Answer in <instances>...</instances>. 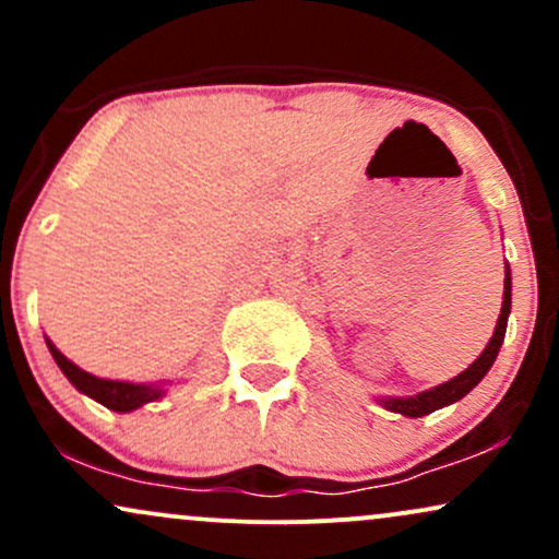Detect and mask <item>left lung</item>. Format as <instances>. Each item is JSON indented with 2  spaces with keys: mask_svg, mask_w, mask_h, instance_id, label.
I'll return each instance as SVG.
<instances>
[{
  "mask_svg": "<svg viewBox=\"0 0 559 559\" xmlns=\"http://www.w3.org/2000/svg\"><path fill=\"white\" fill-rule=\"evenodd\" d=\"M510 305H512V275H510V267H507V271H504L502 312H499L497 329H493L491 342L486 344L484 352H480L478 360L473 362L467 370H463L460 376H454L452 381L439 383V386L420 391V394H415V396H386V400H378V402H381L386 409H391V413L407 415V418H423V415L433 413V409H441V407H447V404L463 400L467 391L478 386L480 378L489 373L493 360H497L499 346H502V342H504L507 318H510Z\"/></svg>",
  "mask_w": 559,
  "mask_h": 559,
  "instance_id": "8db88e82",
  "label": "left lung"
}]
</instances>
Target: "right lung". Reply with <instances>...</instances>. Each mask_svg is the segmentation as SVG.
<instances>
[{
  "label": "right lung",
  "instance_id": "1",
  "mask_svg": "<svg viewBox=\"0 0 559 559\" xmlns=\"http://www.w3.org/2000/svg\"><path fill=\"white\" fill-rule=\"evenodd\" d=\"M49 352H52L55 362L60 365V370L66 378L73 383L81 394L92 396L94 402L105 404L107 409H115V413H131V409L144 407L146 402H155L165 394L159 383H131V381H110V378H96L86 370H81L79 365L70 362L66 355H62L57 346L47 338Z\"/></svg>",
  "mask_w": 559,
  "mask_h": 559
}]
</instances>
